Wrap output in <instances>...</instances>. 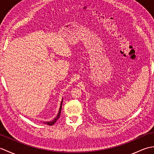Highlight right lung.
Segmentation results:
<instances>
[{
  "mask_svg": "<svg viewBox=\"0 0 154 154\" xmlns=\"http://www.w3.org/2000/svg\"><path fill=\"white\" fill-rule=\"evenodd\" d=\"M62 103H63V100H62L61 101V106H60V110H59V112L57 114V116L55 118V119L52 120V121H50V122H44V123L48 124V125L49 126H51L53 125V124H54L55 123V122H56V120L59 119V118L60 117V114H61V107H62Z\"/></svg>",
  "mask_w": 154,
  "mask_h": 154,
  "instance_id": "right-lung-1",
  "label": "right lung"
}]
</instances>
